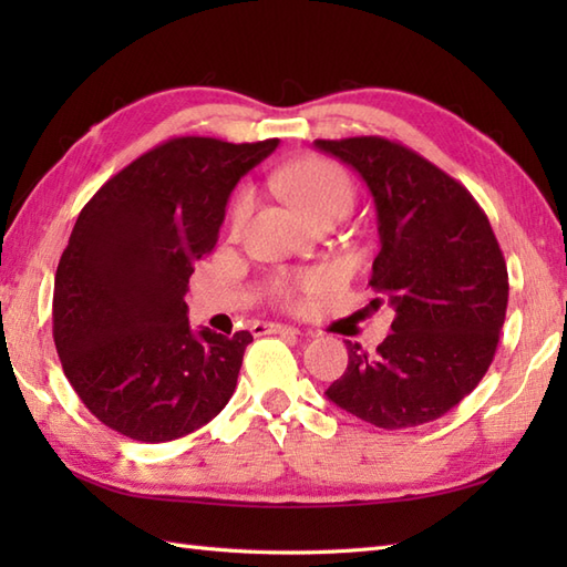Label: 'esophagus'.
Returning a JSON list of instances; mask_svg holds the SVG:
<instances>
[{
  "label": "esophagus",
  "instance_id": "1",
  "mask_svg": "<svg viewBox=\"0 0 567 567\" xmlns=\"http://www.w3.org/2000/svg\"><path fill=\"white\" fill-rule=\"evenodd\" d=\"M252 336H265V333H280V336H295L299 333L295 327H287V323H268V321H256L252 323Z\"/></svg>",
  "mask_w": 567,
  "mask_h": 567
}]
</instances>
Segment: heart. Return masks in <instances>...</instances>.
<instances>
[{
  "instance_id": "obj_1",
  "label": "heart",
  "mask_w": 567,
  "mask_h": 567,
  "mask_svg": "<svg viewBox=\"0 0 567 567\" xmlns=\"http://www.w3.org/2000/svg\"><path fill=\"white\" fill-rule=\"evenodd\" d=\"M272 185L292 207L311 224L323 219H341L353 204V185L346 171L333 161L307 155L290 165L280 167L272 175ZM252 212V192L240 189L231 207V228L238 231ZM333 282L327 268H315L305 272H287L272 282V297L287 309H299L305 299L319 295Z\"/></svg>"
}]
</instances>
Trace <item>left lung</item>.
Instances as JSON below:
<instances>
[{"mask_svg": "<svg viewBox=\"0 0 567 567\" xmlns=\"http://www.w3.org/2000/svg\"><path fill=\"white\" fill-rule=\"evenodd\" d=\"M365 179L380 252L370 287L394 309L375 353L346 341L348 368L327 390L346 412L380 429L443 416L477 388L495 358L509 302L507 262L473 195L382 136L315 141Z\"/></svg>", "mask_w": 567, "mask_h": 567, "instance_id": "1", "label": "left lung"}]
</instances>
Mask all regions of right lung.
<instances>
[{
    "label": "right lung",
    "instance_id": "obj_1",
    "mask_svg": "<svg viewBox=\"0 0 567 567\" xmlns=\"http://www.w3.org/2000/svg\"><path fill=\"white\" fill-rule=\"evenodd\" d=\"M277 143L171 138L82 207L55 272L53 339L72 390L104 426L163 443L231 400L252 336L192 331L185 292L238 179Z\"/></svg>",
    "mask_w": 567,
    "mask_h": 567
}]
</instances>
